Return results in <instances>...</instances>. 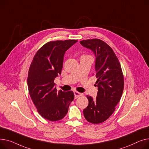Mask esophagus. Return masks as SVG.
Returning <instances> with one entry per match:
<instances>
[{"mask_svg": "<svg viewBox=\"0 0 149 149\" xmlns=\"http://www.w3.org/2000/svg\"><path fill=\"white\" fill-rule=\"evenodd\" d=\"M74 97H75V99H77V97H80V96H81V95H82V93H79V92H77V91H74Z\"/></svg>", "mask_w": 149, "mask_h": 149, "instance_id": "34e87169", "label": "esophagus"}]
</instances>
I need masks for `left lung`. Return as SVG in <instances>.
I'll return each mask as SVG.
<instances>
[{
    "label": "left lung",
    "instance_id": "left-lung-1",
    "mask_svg": "<svg viewBox=\"0 0 149 149\" xmlns=\"http://www.w3.org/2000/svg\"><path fill=\"white\" fill-rule=\"evenodd\" d=\"M91 50L95 56L96 86L98 92L93 99L86 95L88 105L84 109V116L90 123L99 124L107 120L115 111L124 88V77L119 61L113 50L99 39L80 41Z\"/></svg>",
    "mask_w": 149,
    "mask_h": 149
}]
</instances>
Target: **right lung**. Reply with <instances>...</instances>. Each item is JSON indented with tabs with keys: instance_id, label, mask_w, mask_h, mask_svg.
<instances>
[{
	"instance_id": "right-lung-1",
	"label": "right lung",
	"mask_w": 149,
	"mask_h": 149,
	"mask_svg": "<svg viewBox=\"0 0 149 149\" xmlns=\"http://www.w3.org/2000/svg\"><path fill=\"white\" fill-rule=\"evenodd\" d=\"M77 40L50 41L41 47L31 64L28 86L38 112L52 121L63 118L74 98L73 91H57L55 79L61 74L65 52Z\"/></svg>"
}]
</instances>
